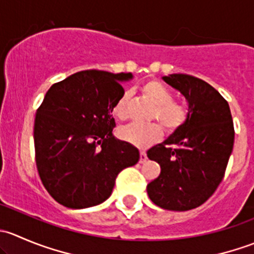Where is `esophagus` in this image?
<instances>
[{"mask_svg":"<svg viewBox=\"0 0 254 254\" xmlns=\"http://www.w3.org/2000/svg\"><path fill=\"white\" fill-rule=\"evenodd\" d=\"M146 160H147V155H146L145 151H140V163H143L146 162Z\"/></svg>","mask_w":254,"mask_h":254,"instance_id":"obj_1","label":"esophagus"}]
</instances>
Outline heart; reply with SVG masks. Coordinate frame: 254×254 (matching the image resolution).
Wrapping results in <instances>:
<instances>
[{"label": "heart", "mask_w": 254, "mask_h": 254, "mask_svg": "<svg viewBox=\"0 0 254 254\" xmlns=\"http://www.w3.org/2000/svg\"><path fill=\"white\" fill-rule=\"evenodd\" d=\"M141 91L155 104L150 119L160 122L167 134H175L187 124L190 114L188 107L181 102L173 101V93L165 84L156 79H150L142 84ZM129 113L130 94L125 92L113 106V114L119 120H127ZM159 125L155 122L148 124H130L120 127L118 136L123 141L136 147H148L162 137L163 130Z\"/></svg>", "instance_id": "1"}]
</instances>
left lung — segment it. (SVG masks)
<instances>
[{
  "label": "left lung",
  "instance_id": "left-lung-1",
  "mask_svg": "<svg viewBox=\"0 0 254 254\" xmlns=\"http://www.w3.org/2000/svg\"><path fill=\"white\" fill-rule=\"evenodd\" d=\"M163 79L186 97L190 114L179 131L147 151L161 166L147 194L162 209L187 211L205 203L221 183L234 148V122L226 99L203 79L184 73Z\"/></svg>",
  "mask_w": 254,
  "mask_h": 254
}]
</instances>
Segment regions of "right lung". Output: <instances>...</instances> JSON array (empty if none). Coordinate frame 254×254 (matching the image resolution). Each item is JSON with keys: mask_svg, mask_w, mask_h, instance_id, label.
I'll list each match as a JSON object with an SVG mask.
<instances>
[{"mask_svg": "<svg viewBox=\"0 0 254 254\" xmlns=\"http://www.w3.org/2000/svg\"><path fill=\"white\" fill-rule=\"evenodd\" d=\"M131 73L86 70L56 82L34 122L37 170L48 193L71 209L111 196L120 171L136 165L139 150L114 139L113 106Z\"/></svg>", "mask_w": 254, "mask_h": 254, "instance_id": "1", "label": "right lung"}]
</instances>
